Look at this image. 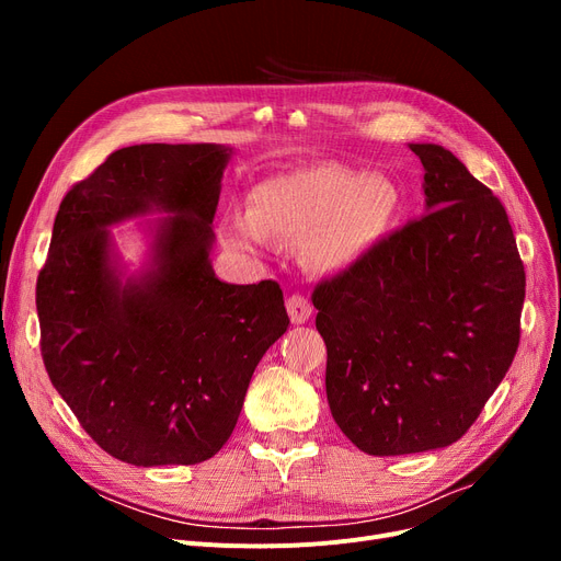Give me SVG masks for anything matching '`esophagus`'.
<instances>
[{
    "instance_id": "1",
    "label": "esophagus",
    "mask_w": 561,
    "mask_h": 561,
    "mask_svg": "<svg viewBox=\"0 0 561 561\" xmlns=\"http://www.w3.org/2000/svg\"><path fill=\"white\" fill-rule=\"evenodd\" d=\"M286 309H288V316H290L293 322H296V325H302V322L309 320V316L313 313L311 302L305 296H300V293H293V296H288Z\"/></svg>"
}]
</instances>
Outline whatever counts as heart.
Wrapping results in <instances>:
<instances>
[{
	"label": "heart",
	"mask_w": 561,
	"mask_h": 561,
	"mask_svg": "<svg viewBox=\"0 0 561 561\" xmlns=\"http://www.w3.org/2000/svg\"><path fill=\"white\" fill-rule=\"evenodd\" d=\"M396 209L391 182L341 163H318L256 186L250 216H233L231 236L241 245L268 239L307 248L316 268L341 271L387 231Z\"/></svg>",
	"instance_id": "1"
}]
</instances>
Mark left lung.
Returning a JSON list of instances; mask_svg holds the SVG:
<instances>
[{"label":"left lung","mask_w":561,"mask_h":561,"mask_svg":"<svg viewBox=\"0 0 561 561\" xmlns=\"http://www.w3.org/2000/svg\"><path fill=\"white\" fill-rule=\"evenodd\" d=\"M427 211L313 288L341 432L393 457L459 440L510 370L525 268L503 202L440 145H409Z\"/></svg>","instance_id":"obj_1"}]
</instances>
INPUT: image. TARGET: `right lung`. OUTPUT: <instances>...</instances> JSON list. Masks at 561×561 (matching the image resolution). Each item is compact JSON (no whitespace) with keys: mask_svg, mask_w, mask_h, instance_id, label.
I'll use <instances>...</instances> for the list:
<instances>
[{"mask_svg":"<svg viewBox=\"0 0 561 561\" xmlns=\"http://www.w3.org/2000/svg\"><path fill=\"white\" fill-rule=\"evenodd\" d=\"M220 145L115 150L58 206L36 282L45 370L79 425L134 466H188L231 436L261 357L290 325L277 282H220L209 261ZM157 205L173 214L160 268L125 287L103 227Z\"/></svg>","mask_w":561,"mask_h":561,"instance_id":"1","label":"right lung"}]
</instances>
